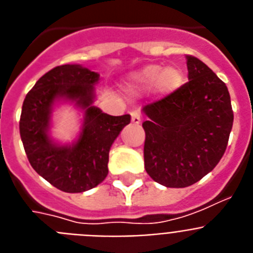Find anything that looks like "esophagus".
Here are the masks:
<instances>
[{
  "instance_id": "esophagus-1",
  "label": "esophagus",
  "mask_w": 253,
  "mask_h": 253,
  "mask_svg": "<svg viewBox=\"0 0 253 253\" xmlns=\"http://www.w3.org/2000/svg\"><path fill=\"white\" fill-rule=\"evenodd\" d=\"M140 121H141V116H140L139 110H132V112H131V122H132L133 125H139Z\"/></svg>"
}]
</instances>
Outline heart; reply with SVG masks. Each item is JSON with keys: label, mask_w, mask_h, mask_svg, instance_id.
Listing matches in <instances>:
<instances>
[{"label": "heart", "mask_w": 253, "mask_h": 253, "mask_svg": "<svg viewBox=\"0 0 253 253\" xmlns=\"http://www.w3.org/2000/svg\"><path fill=\"white\" fill-rule=\"evenodd\" d=\"M158 82V90L162 94H171L184 82V74L179 68H162L161 65H148L132 74L130 86L133 90H146Z\"/></svg>", "instance_id": "b5f03b06"}]
</instances>
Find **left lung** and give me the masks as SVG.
Returning a JSON list of instances; mask_svg holds the SVG:
<instances>
[{
	"label": "left lung",
	"instance_id": "left-lung-1",
	"mask_svg": "<svg viewBox=\"0 0 253 253\" xmlns=\"http://www.w3.org/2000/svg\"><path fill=\"white\" fill-rule=\"evenodd\" d=\"M189 82L143 108L144 165L167 188H185L220 162L234 114L228 87L207 65L186 55Z\"/></svg>",
	"mask_w": 253,
	"mask_h": 253
}]
</instances>
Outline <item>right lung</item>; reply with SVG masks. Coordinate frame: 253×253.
<instances>
[{
  "instance_id": "obj_1",
  "label": "right lung",
  "mask_w": 253,
  "mask_h": 253,
  "mask_svg": "<svg viewBox=\"0 0 253 253\" xmlns=\"http://www.w3.org/2000/svg\"><path fill=\"white\" fill-rule=\"evenodd\" d=\"M100 74L80 64L55 67L36 82L24 99L19 130L25 154L36 172L65 193H82L108 175L109 150L130 114L109 116L92 105ZM74 102L85 112L80 136L60 146L48 135L53 104Z\"/></svg>"
}]
</instances>
